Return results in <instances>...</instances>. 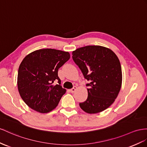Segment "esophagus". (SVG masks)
<instances>
[{"instance_id": "obj_1", "label": "esophagus", "mask_w": 147, "mask_h": 147, "mask_svg": "<svg viewBox=\"0 0 147 147\" xmlns=\"http://www.w3.org/2000/svg\"><path fill=\"white\" fill-rule=\"evenodd\" d=\"M76 89H77V87H76V86H74V87H73L72 89H70V91H71V92L73 93V92H74L75 91H76Z\"/></svg>"}]
</instances>
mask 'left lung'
I'll use <instances>...</instances> for the list:
<instances>
[{
    "label": "left lung",
    "instance_id": "obj_1",
    "mask_svg": "<svg viewBox=\"0 0 147 147\" xmlns=\"http://www.w3.org/2000/svg\"><path fill=\"white\" fill-rule=\"evenodd\" d=\"M73 59L89 81L88 98L80 103L88 114L106 110L114 102L121 88L122 74L119 59L109 48L89 45L72 53Z\"/></svg>",
    "mask_w": 147,
    "mask_h": 147
}]
</instances>
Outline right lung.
Segmentation results:
<instances>
[{"mask_svg": "<svg viewBox=\"0 0 147 147\" xmlns=\"http://www.w3.org/2000/svg\"><path fill=\"white\" fill-rule=\"evenodd\" d=\"M69 58L68 52L46 48L32 52L22 60L18 71V90L29 107L48 113L58 106L66 91L60 85L58 71ZM56 80L59 84L53 85Z\"/></svg>", "mask_w": 147, "mask_h": 147, "instance_id": "right-lung-1", "label": "right lung"}]
</instances>
